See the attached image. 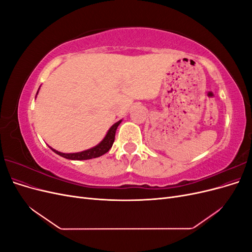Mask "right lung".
<instances>
[{
    "label": "right lung",
    "mask_w": 252,
    "mask_h": 252,
    "mask_svg": "<svg viewBox=\"0 0 252 252\" xmlns=\"http://www.w3.org/2000/svg\"><path fill=\"white\" fill-rule=\"evenodd\" d=\"M37 93H39V90H37ZM37 93H36V94H37ZM35 97H36V95H35ZM121 122H122V120L118 121L117 123H114L108 129V131L104 136V139L93 148H89L87 150H84L81 152H74V154H63V152H60L51 147H50V149L53 152H56L57 155L63 157L65 158H68V159H73V161H75V159H77V161H83V159H90L94 158H98V157L105 155L106 152H108L109 149L112 147V144L114 142V136H116L117 128L121 124Z\"/></svg>",
    "instance_id": "right-lung-1"
}]
</instances>
